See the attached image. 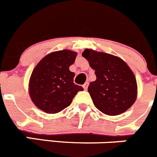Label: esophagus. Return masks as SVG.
Returning <instances> with one entry per match:
<instances>
[{
  "instance_id": "obj_1",
  "label": "esophagus",
  "mask_w": 157,
  "mask_h": 157,
  "mask_svg": "<svg viewBox=\"0 0 157 157\" xmlns=\"http://www.w3.org/2000/svg\"><path fill=\"white\" fill-rule=\"evenodd\" d=\"M87 86H88V82H86V83H84V84H83V89H84V90H85L87 89Z\"/></svg>"
}]
</instances>
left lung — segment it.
<instances>
[{"mask_svg": "<svg viewBox=\"0 0 157 157\" xmlns=\"http://www.w3.org/2000/svg\"><path fill=\"white\" fill-rule=\"evenodd\" d=\"M82 56L95 70L96 80L87 89L95 107L111 116L126 112L138 93L136 76L128 64L116 56L93 49H84Z\"/></svg>", "mask_w": 157, "mask_h": 157, "instance_id": "obj_1", "label": "left lung"}]
</instances>
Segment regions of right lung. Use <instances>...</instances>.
<instances>
[{
  "mask_svg": "<svg viewBox=\"0 0 157 157\" xmlns=\"http://www.w3.org/2000/svg\"><path fill=\"white\" fill-rule=\"evenodd\" d=\"M77 52L64 49L49 53L41 59L32 73L29 83L31 100L38 108L49 114L61 112L71 104L83 88L74 83L73 65Z\"/></svg>",
  "mask_w": 157,
  "mask_h": 157,
  "instance_id": "add662e5",
  "label": "right lung"
}]
</instances>
